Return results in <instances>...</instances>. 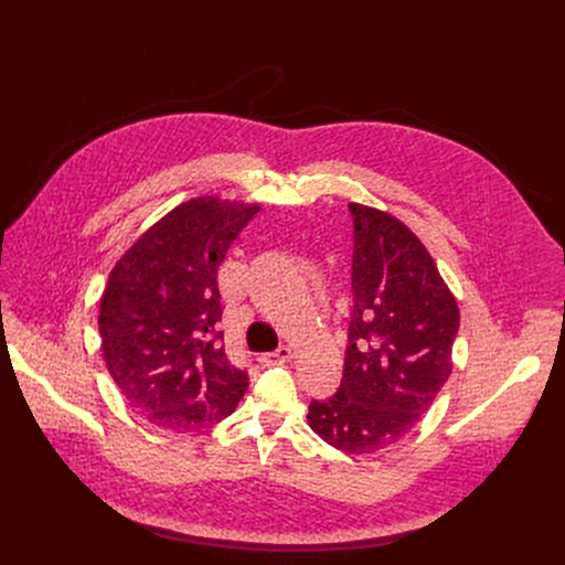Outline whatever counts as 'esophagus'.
Listing matches in <instances>:
<instances>
[{
    "label": "esophagus",
    "mask_w": 565,
    "mask_h": 565,
    "mask_svg": "<svg viewBox=\"0 0 565 565\" xmlns=\"http://www.w3.org/2000/svg\"><path fill=\"white\" fill-rule=\"evenodd\" d=\"M292 358V349L290 347H279L275 353H266L259 358V362L264 364H273V362H288Z\"/></svg>",
    "instance_id": "obj_1"
}]
</instances>
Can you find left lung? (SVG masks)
Segmentation results:
<instances>
[{
  "label": "left lung",
  "mask_w": 565,
  "mask_h": 565,
  "mask_svg": "<svg viewBox=\"0 0 565 565\" xmlns=\"http://www.w3.org/2000/svg\"><path fill=\"white\" fill-rule=\"evenodd\" d=\"M353 315L340 388L312 399L310 429L347 454L405 438L451 373L460 327L456 297L423 241L395 216L349 203Z\"/></svg>",
  "instance_id": "1"
}]
</instances>
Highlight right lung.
<instances>
[{"mask_svg":"<svg viewBox=\"0 0 565 565\" xmlns=\"http://www.w3.org/2000/svg\"><path fill=\"white\" fill-rule=\"evenodd\" d=\"M259 205L199 196L156 221L114 266L100 299L107 369L147 423L203 429L248 388L221 344L216 273Z\"/></svg>","mask_w":565,"mask_h":565,"instance_id":"1","label":"right lung"}]
</instances>
